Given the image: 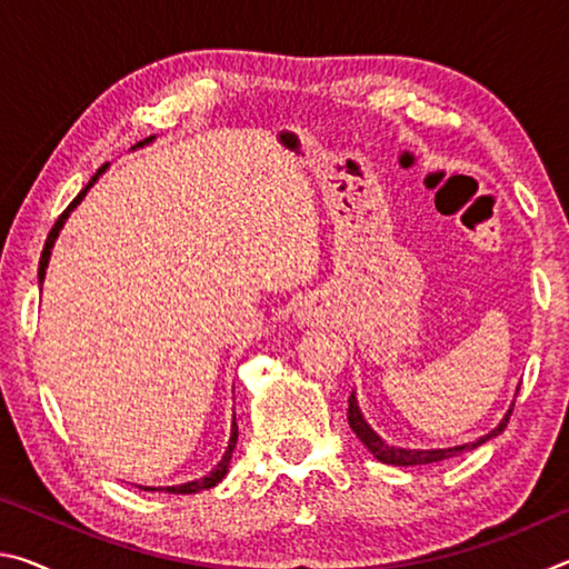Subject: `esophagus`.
<instances>
[{"label": "esophagus", "instance_id": "obj_1", "mask_svg": "<svg viewBox=\"0 0 569 569\" xmlns=\"http://www.w3.org/2000/svg\"><path fill=\"white\" fill-rule=\"evenodd\" d=\"M296 316H298V321H301V323H319L321 311L313 303H301V306H298Z\"/></svg>", "mask_w": 569, "mask_h": 569}]
</instances>
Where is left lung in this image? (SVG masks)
Wrapping results in <instances>:
<instances>
[{
	"label": "left lung",
	"instance_id": "left-lung-1",
	"mask_svg": "<svg viewBox=\"0 0 569 569\" xmlns=\"http://www.w3.org/2000/svg\"><path fill=\"white\" fill-rule=\"evenodd\" d=\"M515 407V403H512ZM512 407H509V411L505 413V419L497 423V427L489 431V435L479 437L477 441H469V445H459V447H449V449H401V447H391L383 441L377 431H373L369 423H366L363 413L359 409V401H356V393H351L349 397V427L356 431V437H359L366 449L371 451L373 457H377L379 461H383V465H393V467H417V465H435V461H445V459H451L461 455V451H469V449H477L479 445H485V441H489L497 435H502L509 417H512Z\"/></svg>",
	"mask_w": 569,
	"mask_h": 569
}]
</instances>
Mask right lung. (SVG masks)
<instances>
[{"label": "right lung", "instance_id": "obj_1", "mask_svg": "<svg viewBox=\"0 0 569 569\" xmlns=\"http://www.w3.org/2000/svg\"><path fill=\"white\" fill-rule=\"evenodd\" d=\"M156 140V134H152V138H146L142 142H138V146L134 148H142V146H148V142H152ZM132 148V150H134ZM108 170V162H104V166L94 172V176L90 178V182L88 186H84L82 190H80V196H77L70 206H67L64 210H62V216L57 218V223L52 226V230H50V236H47V240H44V248H42V256H40V288H42V281H44V271H47V263H50V253H52V246H54V240H57V236H60V230H62V226H64V220L70 218V213L72 210L80 206V200L88 196V190L94 186V182H98V178L102 176V172ZM236 441H238V423H236V419H233V427H230V441H228V449H226V455H223V459L218 461L216 465V469L210 471L208 477H203V479H196V481H186V485H176V487H160L162 492H170V495H196V492H203V489H210V487H216L220 479H223L226 475H228V467H230V457H233V449H236ZM140 489H148V492H156V487H140Z\"/></svg>", "mask_w": 569, "mask_h": 569}]
</instances>
